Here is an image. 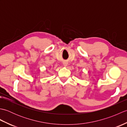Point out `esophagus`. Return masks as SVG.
Segmentation results:
<instances>
[{
  "mask_svg": "<svg viewBox=\"0 0 127 127\" xmlns=\"http://www.w3.org/2000/svg\"><path fill=\"white\" fill-rule=\"evenodd\" d=\"M63 64L64 66H66L67 65H68V63H66V62H63Z\"/></svg>",
  "mask_w": 127,
  "mask_h": 127,
  "instance_id": "34e87169",
  "label": "esophagus"
}]
</instances>
